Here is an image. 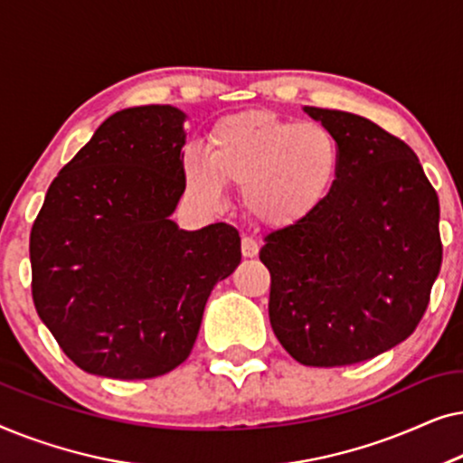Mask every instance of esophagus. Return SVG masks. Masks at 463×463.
Returning <instances> with one entry per match:
<instances>
[{
    "label": "esophagus",
    "mask_w": 463,
    "mask_h": 463,
    "mask_svg": "<svg viewBox=\"0 0 463 463\" xmlns=\"http://www.w3.org/2000/svg\"><path fill=\"white\" fill-rule=\"evenodd\" d=\"M259 252V242L252 236L242 238V255L244 257H255Z\"/></svg>",
    "instance_id": "obj_1"
}]
</instances>
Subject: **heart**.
<instances>
[{
  "mask_svg": "<svg viewBox=\"0 0 463 463\" xmlns=\"http://www.w3.org/2000/svg\"><path fill=\"white\" fill-rule=\"evenodd\" d=\"M339 173V147L320 124H301L265 109L233 113L208 135L206 156H183L187 187L219 202L223 183L244 189L252 214L268 223H293L314 213Z\"/></svg>",
  "mask_w": 463,
  "mask_h": 463,
  "instance_id": "1",
  "label": "heart"
}]
</instances>
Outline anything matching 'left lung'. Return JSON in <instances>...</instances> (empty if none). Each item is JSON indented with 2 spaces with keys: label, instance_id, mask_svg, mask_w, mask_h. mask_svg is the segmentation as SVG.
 <instances>
[{
  "label": "left lung",
  "instance_id": "left-lung-1",
  "mask_svg": "<svg viewBox=\"0 0 463 463\" xmlns=\"http://www.w3.org/2000/svg\"><path fill=\"white\" fill-rule=\"evenodd\" d=\"M339 147L325 202L271 232L269 322L306 366L375 358L415 331L440 271L439 195L415 151L371 119L306 107Z\"/></svg>",
  "mask_w": 463,
  "mask_h": 463
}]
</instances>
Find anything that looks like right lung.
<instances>
[{"label":"right lung","instance_id":"1","mask_svg":"<svg viewBox=\"0 0 463 463\" xmlns=\"http://www.w3.org/2000/svg\"><path fill=\"white\" fill-rule=\"evenodd\" d=\"M183 111L113 113L48 187L29 238L31 293L81 371L149 379L189 356L214 284L238 268L240 236L168 217L185 192Z\"/></svg>","mask_w":463,"mask_h":463}]
</instances>
